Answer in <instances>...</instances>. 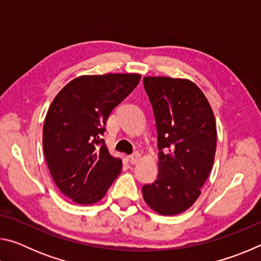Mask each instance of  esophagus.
<instances>
[{
  "label": "esophagus",
  "mask_w": 261,
  "mask_h": 261,
  "mask_svg": "<svg viewBox=\"0 0 261 261\" xmlns=\"http://www.w3.org/2000/svg\"><path fill=\"white\" fill-rule=\"evenodd\" d=\"M129 160H130V162L132 163V165H135V163H137V162L140 160V153L139 152L132 153L131 155L129 156Z\"/></svg>",
  "instance_id": "1"
}]
</instances>
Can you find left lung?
Listing matches in <instances>:
<instances>
[{
	"label": "left lung",
	"instance_id": "1",
	"mask_svg": "<svg viewBox=\"0 0 261 261\" xmlns=\"http://www.w3.org/2000/svg\"><path fill=\"white\" fill-rule=\"evenodd\" d=\"M158 132L159 174L143 197L162 215L187 211L200 196L216 148L214 114L204 93L187 79L145 77Z\"/></svg>",
	"mask_w": 261,
	"mask_h": 261
}]
</instances>
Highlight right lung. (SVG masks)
I'll list each match as a JSON object with an SVG mask.
<instances>
[{
	"label": "right lung",
	"mask_w": 261,
	"mask_h": 261,
	"mask_svg": "<svg viewBox=\"0 0 261 261\" xmlns=\"http://www.w3.org/2000/svg\"><path fill=\"white\" fill-rule=\"evenodd\" d=\"M140 81L137 73L82 76L67 84L48 109L42 144L57 188L77 204L99 201L122 169L102 136L110 113Z\"/></svg>",
	"instance_id": "obj_1"
}]
</instances>
